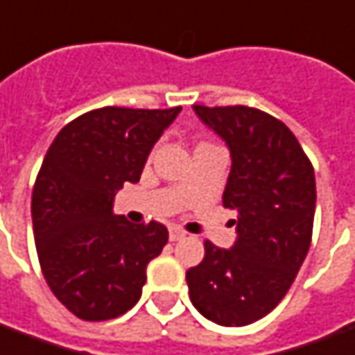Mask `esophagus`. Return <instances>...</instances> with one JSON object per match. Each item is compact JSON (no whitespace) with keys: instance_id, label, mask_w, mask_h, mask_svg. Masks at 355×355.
I'll list each match as a JSON object with an SVG mask.
<instances>
[{"instance_id":"obj_1","label":"esophagus","mask_w":355,"mask_h":355,"mask_svg":"<svg viewBox=\"0 0 355 355\" xmlns=\"http://www.w3.org/2000/svg\"><path fill=\"white\" fill-rule=\"evenodd\" d=\"M186 236V232L182 229H178V227H171L169 230V238L171 242H177V240H182Z\"/></svg>"}]
</instances>
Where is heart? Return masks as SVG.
Instances as JSON below:
<instances>
[{
	"label": "heart",
	"instance_id": "b5f03b06",
	"mask_svg": "<svg viewBox=\"0 0 355 355\" xmlns=\"http://www.w3.org/2000/svg\"><path fill=\"white\" fill-rule=\"evenodd\" d=\"M209 144H211V142H200L198 146H209Z\"/></svg>",
	"mask_w": 355,
	"mask_h": 355
}]
</instances>
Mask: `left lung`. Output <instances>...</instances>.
<instances>
[{
	"label": "left lung",
	"mask_w": 355,
	"mask_h": 355,
	"mask_svg": "<svg viewBox=\"0 0 355 355\" xmlns=\"http://www.w3.org/2000/svg\"><path fill=\"white\" fill-rule=\"evenodd\" d=\"M229 144L232 169L223 205L236 211L238 240H205L202 263L186 271L194 307L209 321L244 327L279 306L306 259L315 215V173L288 126L248 105H194Z\"/></svg>",
	"instance_id": "obj_1"
}]
</instances>
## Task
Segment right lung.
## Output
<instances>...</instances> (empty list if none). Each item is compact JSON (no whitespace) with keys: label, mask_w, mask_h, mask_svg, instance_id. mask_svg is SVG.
Returning <instances> with one entry per match:
<instances>
[{"label":"right lung","mask_w":355,"mask_h":355,"mask_svg":"<svg viewBox=\"0 0 355 355\" xmlns=\"http://www.w3.org/2000/svg\"><path fill=\"white\" fill-rule=\"evenodd\" d=\"M180 109H94L63 126L42 161L32 188L40 267L55 298L83 321L115 319L135 306L146 267L169 240L161 223L115 215L113 196L140 180Z\"/></svg>","instance_id":"1"}]
</instances>
